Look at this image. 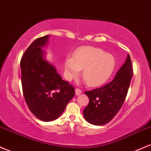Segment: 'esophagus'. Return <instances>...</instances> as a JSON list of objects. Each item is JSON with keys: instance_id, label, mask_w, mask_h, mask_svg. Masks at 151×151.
Listing matches in <instances>:
<instances>
[{"instance_id": "obj_1", "label": "esophagus", "mask_w": 151, "mask_h": 151, "mask_svg": "<svg viewBox=\"0 0 151 151\" xmlns=\"http://www.w3.org/2000/svg\"><path fill=\"white\" fill-rule=\"evenodd\" d=\"M82 90L79 89V88H76V95H79L80 94L82 93Z\"/></svg>"}]
</instances>
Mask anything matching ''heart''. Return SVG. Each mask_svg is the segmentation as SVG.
<instances>
[{
    "label": "heart",
    "mask_w": 151,
    "mask_h": 151,
    "mask_svg": "<svg viewBox=\"0 0 151 151\" xmlns=\"http://www.w3.org/2000/svg\"><path fill=\"white\" fill-rule=\"evenodd\" d=\"M116 67L114 56L100 48L86 47L76 51L74 58L68 57L65 61L66 78L71 80L82 76L88 86H100L111 78Z\"/></svg>",
    "instance_id": "b5f03b06"
}]
</instances>
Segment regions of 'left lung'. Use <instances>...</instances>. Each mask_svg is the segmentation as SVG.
<instances>
[{
	"label": "left lung",
	"mask_w": 151,
	"mask_h": 151,
	"mask_svg": "<svg viewBox=\"0 0 151 151\" xmlns=\"http://www.w3.org/2000/svg\"><path fill=\"white\" fill-rule=\"evenodd\" d=\"M133 74L132 61L128 55L112 81L100 88L85 92L89 98L88 105L83 110L87 122L102 126L114 117L123 105Z\"/></svg>",
	"instance_id": "1"
}]
</instances>
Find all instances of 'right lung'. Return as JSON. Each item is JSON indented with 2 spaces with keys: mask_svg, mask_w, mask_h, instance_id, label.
<instances>
[{
  "mask_svg": "<svg viewBox=\"0 0 151 151\" xmlns=\"http://www.w3.org/2000/svg\"><path fill=\"white\" fill-rule=\"evenodd\" d=\"M49 36L37 38L24 51L20 61L21 82L26 103L39 119L50 122L64 111L75 95L74 87L62 80L56 68L44 59L42 47Z\"/></svg>",
  "mask_w": 151,
  "mask_h": 151,
  "instance_id": "right-lung-1",
  "label": "right lung"
}]
</instances>
